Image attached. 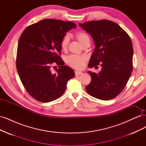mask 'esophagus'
Wrapping results in <instances>:
<instances>
[{"instance_id":"obj_1","label":"esophagus","mask_w":146,"mask_h":146,"mask_svg":"<svg viewBox=\"0 0 146 146\" xmlns=\"http://www.w3.org/2000/svg\"><path fill=\"white\" fill-rule=\"evenodd\" d=\"M82 74H83V72H82L80 71H78V70H76V71H75V74H76V76H80V75H81Z\"/></svg>"}]
</instances>
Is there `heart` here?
Wrapping results in <instances>:
<instances>
[{
	"instance_id": "heart-1",
	"label": "heart",
	"mask_w": 146,
	"mask_h": 146,
	"mask_svg": "<svg viewBox=\"0 0 146 146\" xmlns=\"http://www.w3.org/2000/svg\"><path fill=\"white\" fill-rule=\"evenodd\" d=\"M76 38L80 42L82 46L85 44L90 42V39L87 33L84 32H78L76 35ZM70 41V36L69 35H66L63 36L61 41V47L63 50H67L69 43ZM87 58L85 56H80L76 55H72L68 57L67 63L68 64L72 67L73 68L77 69H81L85 66Z\"/></svg>"
}]
</instances>
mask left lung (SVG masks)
<instances>
[{
	"instance_id": "left-lung-1",
	"label": "left lung",
	"mask_w": 146,
	"mask_h": 146,
	"mask_svg": "<svg viewBox=\"0 0 146 146\" xmlns=\"http://www.w3.org/2000/svg\"><path fill=\"white\" fill-rule=\"evenodd\" d=\"M78 25L91 35L96 46L88 66H102L98 74L88 71L91 81L86 86L87 92L103 100L116 98L125 88L133 70V49L130 36L118 24L108 20Z\"/></svg>"
}]
</instances>
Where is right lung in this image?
<instances>
[{
    "instance_id": "obj_1",
    "label": "right lung",
    "mask_w": 146,
    "mask_h": 146,
    "mask_svg": "<svg viewBox=\"0 0 146 146\" xmlns=\"http://www.w3.org/2000/svg\"><path fill=\"white\" fill-rule=\"evenodd\" d=\"M76 29L72 22L46 19L26 28L17 45L16 68L29 94L41 102H49L64 92L74 70L61 58V41L68 31ZM58 65L57 73L51 67Z\"/></svg>"
}]
</instances>
